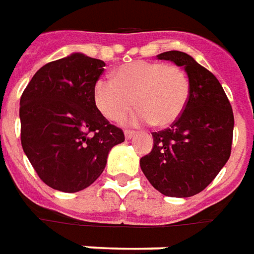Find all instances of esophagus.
<instances>
[{
    "label": "esophagus",
    "instance_id": "1",
    "mask_svg": "<svg viewBox=\"0 0 254 254\" xmlns=\"http://www.w3.org/2000/svg\"><path fill=\"white\" fill-rule=\"evenodd\" d=\"M135 134H136L135 131H131V130L124 131V136H126V139H131V138L135 135Z\"/></svg>",
    "mask_w": 254,
    "mask_h": 254
}]
</instances>
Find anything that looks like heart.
<instances>
[{"label":"heart","instance_id":"heart-1","mask_svg":"<svg viewBox=\"0 0 254 254\" xmlns=\"http://www.w3.org/2000/svg\"><path fill=\"white\" fill-rule=\"evenodd\" d=\"M95 107L116 122L134 107L128 118L132 124L150 123L167 127L175 123L188 105L190 79L185 69L161 61L138 60L120 65L113 79H100L94 84Z\"/></svg>","mask_w":254,"mask_h":254}]
</instances>
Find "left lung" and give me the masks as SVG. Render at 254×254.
Returning <instances> with one entry per match:
<instances>
[{
  "label": "left lung",
  "mask_w": 254,
  "mask_h": 254,
  "mask_svg": "<svg viewBox=\"0 0 254 254\" xmlns=\"http://www.w3.org/2000/svg\"><path fill=\"white\" fill-rule=\"evenodd\" d=\"M157 59L185 68L190 79V97L181 118L170 128L152 132V152L139 164L161 194L191 197L202 191L230 159L233 108L216 76L191 56L170 50Z\"/></svg>",
  "instance_id": "1"
}]
</instances>
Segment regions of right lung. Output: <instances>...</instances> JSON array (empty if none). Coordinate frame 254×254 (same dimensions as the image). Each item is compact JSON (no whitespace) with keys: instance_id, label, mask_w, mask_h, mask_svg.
I'll use <instances>...</instances> for the list:
<instances>
[{"instance_id":"obj_1","label":"right lung","mask_w":254,"mask_h":254,"mask_svg":"<svg viewBox=\"0 0 254 254\" xmlns=\"http://www.w3.org/2000/svg\"><path fill=\"white\" fill-rule=\"evenodd\" d=\"M105 63L72 53L39 68L20 98L21 146L44 183L64 193L89 188L123 131L95 107Z\"/></svg>"}]
</instances>
